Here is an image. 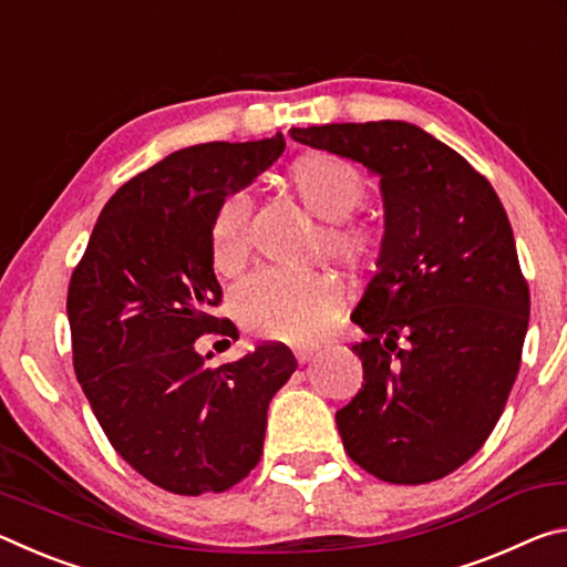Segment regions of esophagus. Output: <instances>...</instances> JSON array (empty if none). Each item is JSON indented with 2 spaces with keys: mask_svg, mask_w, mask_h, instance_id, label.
Segmentation results:
<instances>
[{
  "mask_svg": "<svg viewBox=\"0 0 567 567\" xmlns=\"http://www.w3.org/2000/svg\"><path fill=\"white\" fill-rule=\"evenodd\" d=\"M292 350H295V358H297V360H300V362H307V360L312 358L315 352L320 350V344H315V342L307 344V342H302V344H295Z\"/></svg>",
  "mask_w": 567,
  "mask_h": 567,
  "instance_id": "34e87169",
  "label": "esophagus"
}]
</instances>
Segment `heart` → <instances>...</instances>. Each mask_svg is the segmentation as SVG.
<instances>
[{
  "mask_svg": "<svg viewBox=\"0 0 567 567\" xmlns=\"http://www.w3.org/2000/svg\"><path fill=\"white\" fill-rule=\"evenodd\" d=\"M287 187L324 225V247L332 260L348 267H372L385 252V233L370 219L352 217L364 197L368 179L348 157L334 152H307L290 162ZM249 215L245 192L219 203L209 225V255L219 275L235 277L249 260ZM342 307V290L322 272H260L235 292V315L255 338L302 342L328 328Z\"/></svg>",
  "mask_w": 567,
  "mask_h": 567,
  "instance_id": "obj_1",
  "label": "heart"
}]
</instances>
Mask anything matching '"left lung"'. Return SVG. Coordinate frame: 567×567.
I'll return each instance as SVG.
<instances>
[{"label": "left lung", "mask_w": 567, "mask_h": 567, "mask_svg": "<svg viewBox=\"0 0 567 567\" xmlns=\"http://www.w3.org/2000/svg\"><path fill=\"white\" fill-rule=\"evenodd\" d=\"M290 134L378 172L385 197V252L352 312L364 385L334 415L344 453L385 483H433L491 437L520 370L530 290L511 219L491 182L415 124Z\"/></svg>", "instance_id": "8db88e82"}]
</instances>
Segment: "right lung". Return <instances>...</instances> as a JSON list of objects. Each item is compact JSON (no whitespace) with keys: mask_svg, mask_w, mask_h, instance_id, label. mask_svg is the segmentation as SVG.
Masks as SVG:
<instances>
[{"mask_svg":"<svg viewBox=\"0 0 567 567\" xmlns=\"http://www.w3.org/2000/svg\"><path fill=\"white\" fill-rule=\"evenodd\" d=\"M282 150L277 132L172 152L114 192L72 272L76 380L124 463L167 493H225L252 473L267 405L297 370L282 342L217 368L195 350L203 334H237L213 315V217Z\"/></svg>","mask_w":567,"mask_h":567,"instance_id":"add662e5","label":"right lung"}]
</instances>
